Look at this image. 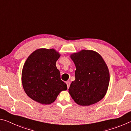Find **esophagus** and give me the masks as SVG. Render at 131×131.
<instances>
[{"label":"esophagus","mask_w":131,"mask_h":131,"mask_svg":"<svg viewBox=\"0 0 131 131\" xmlns=\"http://www.w3.org/2000/svg\"><path fill=\"white\" fill-rule=\"evenodd\" d=\"M66 84H67V88L68 89V88H70V82H68V81L66 82Z\"/></svg>","instance_id":"34e87169"}]
</instances>
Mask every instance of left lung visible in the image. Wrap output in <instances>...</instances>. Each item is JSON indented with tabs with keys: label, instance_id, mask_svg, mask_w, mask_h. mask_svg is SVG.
I'll use <instances>...</instances> for the list:
<instances>
[{
	"label": "left lung",
	"instance_id": "1",
	"mask_svg": "<svg viewBox=\"0 0 131 131\" xmlns=\"http://www.w3.org/2000/svg\"><path fill=\"white\" fill-rule=\"evenodd\" d=\"M76 66L75 80L68 90L74 101L89 106L101 100L107 90L109 72L102 57L93 50H83L71 56Z\"/></svg>",
	"mask_w": 131,
	"mask_h": 131
}]
</instances>
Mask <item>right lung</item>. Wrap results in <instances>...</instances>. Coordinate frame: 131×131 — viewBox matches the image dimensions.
Returning <instances> with one entry per match:
<instances>
[{"mask_svg": "<svg viewBox=\"0 0 131 131\" xmlns=\"http://www.w3.org/2000/svg\"><path fill=\"white\" fill-rule=\"evenodd\" d=\"M59 57L54 49H40L26 60L22 72V85L25 93L33 100L50 104L61 91L67 89L56 66Z\"/></svg>", "mask_w": 131, "mask_h": 131, "instance_id": "add662e5", "label": "right lung"}]
</instances>
